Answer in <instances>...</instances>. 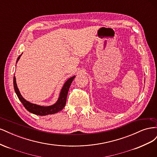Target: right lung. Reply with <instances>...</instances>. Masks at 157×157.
<instances>
[{
  "instance_id": "right-lung-1",
  "label": "right lung",
  "mask_w": 157,
  "mask_h": 157,
  "mask_svg": "<svg viewBox=\"0 0 157 157\" xmlns=\"http://www.w3.org/2000/svg\"><path fill=\"white\" fill-rule=\"evenodd\" d=\"M21 56V54L20 56H19V57L17 59L16 62H17ZM75 77L74 76V77L70 78L69 79H68L67 80V81H66V82L64 84V86H63L62 89H61L58 101H57V103L56 104H54V105H52V106H49V107L39 106V105H35V104L31 103L29 101H26L25 99L21 96V95L20 94V91H19V90L17 87L15 76L13 77V87H14V90H15V92L17 94L19 99L21 101L23 106L25 107V108L28 111H29L31 113L35 114V115H40V116H44V115H51V114H54V113L59 112L64 108L65 104H66V101H67V94L69 92V87L71 86V82H73V79L75 78Z\"/></svg>"
}]
</instances>
